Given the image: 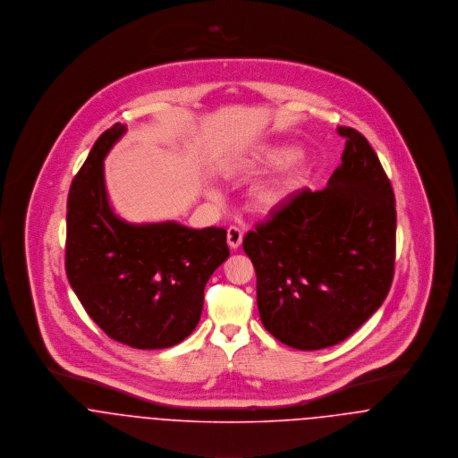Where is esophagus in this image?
Returning <instances> with one entry per match:
<instances>
[{
  "mask_svg": "<svg viewBox=\"0 0 458 458\" xmlns=\"http://www.w3.org/2000/svg\"><path fill=\"white\" fill-rule=\"evenodd\" d=\"M226 241L230 250H237L242 244V230L239 226H230L226 232Z\"/></svg>",
  "mask_w": 458,
  "mask_h": 458,
  "instance_id": "1",
  "label": "esophagus"
}]
</instances>
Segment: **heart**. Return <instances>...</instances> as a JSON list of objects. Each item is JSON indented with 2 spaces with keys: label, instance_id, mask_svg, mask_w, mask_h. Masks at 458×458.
Wrapping results in <instances>:
<instances>
[{
  "label": "heart",
  "instance_id": "1",
  "mask_svg": "<svg viewBox=\"0 0 458 458\" xmlns=\"http://www.w3.org/2000/svg\"><path fill=\"white\" fill-rule=\"evenodd\" d=\"M286 154L284 149L267 151L256 156L254 159L244 161L241 166L246 170L256 168L258 165H268L281 159ZM301 157L292 154L288 156L268 177H265L251 193L253 207L261 214H270L277 210L281 205L288 200V197L295 191L301 177Z\"/></svg>",
  "mask_w": 458,
  "mask_h": 458
}]
</instances>
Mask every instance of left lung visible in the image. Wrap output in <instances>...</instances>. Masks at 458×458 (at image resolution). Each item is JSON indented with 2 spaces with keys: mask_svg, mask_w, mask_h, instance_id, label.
I'll list each match as a JSON object with an SVG mask.
<instances>
[{
  "mask_svg": "<svg viewBox=\"0 0 458 458\" xmlns=\"http://www.w3.org/2000/svg\"><path fill=\"white\" fill-rule=\"evenodd\" d=\"M325 190H302L256 225L242 248L256 270L263 327L314 352L348 339L386 299L395 267L392 184L367 139L348 126Z\"/></svg>",
  "mask_w": 458,
  "mask_h": 458,
  "instance_id": "left-lung-1",
  "label": "left lung"
}]
</instances>
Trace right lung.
I'll list each match as a JSON object with an SVG mask.
<instances>
[{
	"mask_svg": "<svg viewBox=\"0 0 458 458\" xmlns=\"http://www.w3.org/2000/svg\"><path fill=\"white\" fill-rule=\"evenodd\" d=\"M124 133L121 123L102 133L72 181L64 267L81 304L110 339L163 350L195 330L205 284L230 250L225 228L131 225L114 214L103 159Z\"/></svg>",
	"mask_w": 458,
	"mask_h": 458,
	"instance_id": "right-lung-1",
	"label": "right lung"
}]
</instances>
